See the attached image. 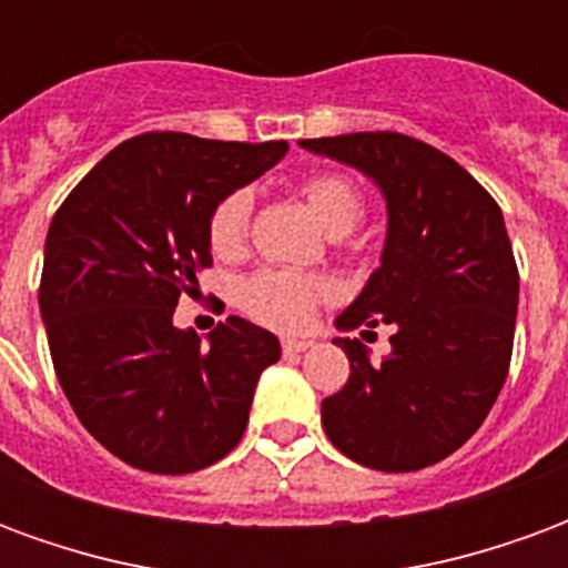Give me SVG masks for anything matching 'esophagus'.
I'll list each match as a JSON object with an SVG mask.
<instances>
[{"mask_svg":"<svg viewBox=\"0 0 568 568\" xmlns=\"http://www.w3.org/2000/svg\"><path fill=\"white\" fill-rule=\"evenodd\" d=\"M312 345H315L312 339H291V336H287V339H281V348H284L287 355H300V352H308Z\"/></svg>","mask_w":568,"mask_h":568,"instance_id":"obj_1","label":"esophagus"}]
</instances>
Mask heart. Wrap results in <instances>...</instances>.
<instances>
[{
    "label": "heart",
    "mask_w": 568,
    "mask_h": 568,
    "mask_svg": "<svg viewBox=\"0 0 568 568\" xmlns=\"http://www.w3.org/2000/svg\"><path fill=\"white\" fill-rule=\"evenodd\" d=\"M303 199L321 229L333 239L348 235L364 216V195L352 180L339 174H317L305 180ZM251 211L253 199L247 189H235L216 201L207 220V241L216 256L229 260L244 251L251 232ZM321 296H324V284L317 277L300 275L291 268H260L241 284V305L256 321L281 329L303 327Z\"/></svg>",
    "instance_id": "obj_1"
}]
</instances>
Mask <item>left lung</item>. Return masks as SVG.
I'll list each match as a JSON object with an SVG mask.
<instances>
[{"instance_id":"1","label":"left lung","mask_w":568,"mask_h":568,"mask_svg":"<svg viewBox=\"0 0 568 568\" xmlns=\"http://www.w3.org/2000/svg\"><path fill=\"white\" fill-rule=\"evenodd\" d=\"M300 146L369 176L388 211L379 268L336 327L392 324V355L373 364L361 339H333L352 373L321 404L324 432L357 465L428 468L484 425L508 379L520 275L505 216L462 164L413 136L364 131Z\"/></svg>"}]
</instances>
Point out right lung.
Masks as SVG:
<instances>
[{
    "label": "right lung",
    "instance_id": "add662e5",
    "mask_svg": "<svg viewBox=\"0 0 568 568\" xmlns=\"http://www.w3.org/2000/svg\"><path fill=\"white\" fill-rule=\"evenodd\" d=\"M287 149L140 134L94 164L51 220L39 312L60 388L88 434L134 468L192 474L247 428L281 342L229 315L201 345L195 329L174 327V308L211 265L216 201Z\"/></svg>",
    "mask_w": 568,
    "mask_h": 568
}]
</instances>
